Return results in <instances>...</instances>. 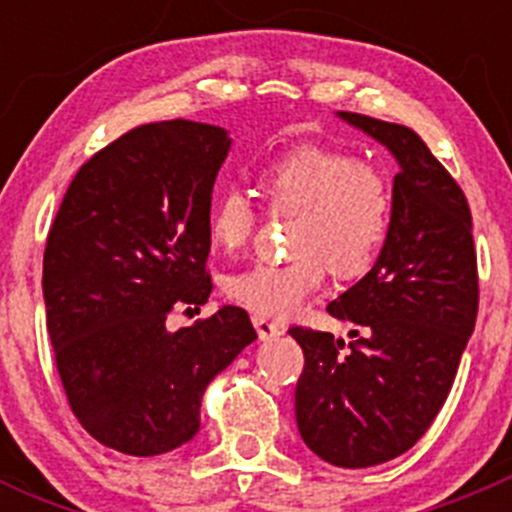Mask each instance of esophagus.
Masks as SVG:
<instances>
[{
	"mask_svg": "<svg viewBox=\"0 0 512 512\" xmlns=\"http://www.w3.org/2000/svg\"><path fill=\"white\" fill-rule=\"evenodd\" d=\"M252 324H255V329H257V337L262 339V342H270V339H277L282 334V327L280 324H275V322H270V319H265V317H252Z\"/></svg>",
	"mask_w": 512,
	"mask_h": 512,
	"instance_id": "34e87169",
	"label": "esophagus"
}]
</instances>
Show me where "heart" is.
<instances>
[{"instance_id": "obj_1", "label": "heart", "mask_w": 512, "mask_h": 512, "mask_svg": "<svg viewBox=\"0 0 512 512\" xmlns=\"http://www.w3.org/2000/svg\"><path fill=\"white\" fill-rule=\"evenodd\" d=\"M257 193L277 215H292L285 262H257L227 277L232 302L260 317L297 312L324 282L359 277L384 250L394 220V190L376 165L337 148H287L252 168ZM255 213L250 200L227 188L213 200L208 235L218 250L237 252L250 237Z\"/></svg>"}]
</instances>
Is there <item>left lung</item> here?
<instances>
[{
  "instance_id": "1",
  "label": "left lung",
  "mask_w": 512,
  "mask_h": 512,
  "mask_svg": "<svg viewBox=\"0 0 512 512\" xmlns=\"http://www.w3.org/2000/svg\"><path fill=\"white\" fill-rule=\"evenodd\" d=\"M399 163L394 220L374 267L329 302L354 322L349 352L329 332L292 327L304 352L294 391L309 451L339 468H369L409 451L456 379L478 314L471 208L411 128L337 111Z\"/></svg>"
}]
</instances>
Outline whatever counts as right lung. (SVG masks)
Masks as SVG:
<instances>
[{
    "instance_id": "add662e5",
    "label": "right lung",
    "mask_w": 512,
    "mask_h": 512,
    "mask_svg": "<svg viewBox=\"0 0 512 512\" xmlns=\"http://www.w3.org/2000/svg\"><path fill=\"white\" fill-rule=\"evenodd\" d=\"M225 128L138 126L81 165L44 252L46 329L81 426L128 456H158L200 428L210 381L257 339L245 309L170 332V309L213 292L210 200Z\"/></svg>"
}]
</instances>
